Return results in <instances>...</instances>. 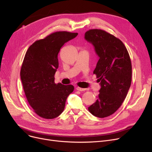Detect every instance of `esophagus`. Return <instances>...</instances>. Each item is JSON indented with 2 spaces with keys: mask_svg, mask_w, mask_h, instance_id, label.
Listing matches in <instances>:
<instances>
[{
  "mask_svg": "<svg viewBox=\"0 0 152 152\" xmlns=\"http://www.w3.org/2000/svg\"><path fill=\"white\" fill-rule=\"evenodd\" d=\"M86 89H84V88H81V87H76V90L79 91H86Z\"/></svg>",
  "mask_w": 152,
  "mask_h": 152,
  "instance_id": "1",
  "label": "esophagus"
}]
</instances>
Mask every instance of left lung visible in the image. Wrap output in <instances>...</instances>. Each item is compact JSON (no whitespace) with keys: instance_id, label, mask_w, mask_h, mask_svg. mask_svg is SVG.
I'll return each instance as SVG.
<instances>
[{"instance_id":"1","label":"left lung","mask_w":152,"mask_h":152,"mask_svg":"<svg viewBox=\"0 0 152 152\" xmlns=\"http://www.w3.org/2000/svg\"><path fill=\"white\" fill-rule=\"evenodd\" d=\"M84 37L100 58L94 74L101 88L97 100L88 110L95 116L105 118L113 114L126 97L131 84V58L121 40L104 30L89 29Z\"/></svg>"}]
</instances>
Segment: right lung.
Wrapping results in <instances>:
<instances>
[{"mask_svg": "<svg viewBox=\"0 0 152 152\" xmlns=\"http://www.w3.org/2000/svg\"><path fill=\"white\" fill-rule=\"evenodd\" d=\"M78 33L57 31L37 40L29 48L20 71L24 92L30 106L40 117L53 119L65 109L73 85L55 83L58 68V53L64 44Z\"/></svg>", "mask_w": 152, "mask_h": 152, "instance_id": "1", "label": "right lung"}]
</instances>
